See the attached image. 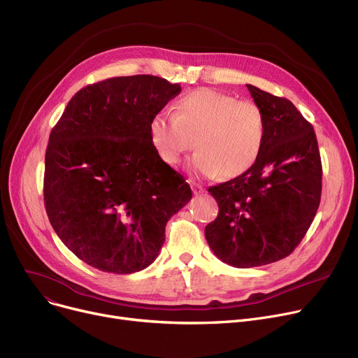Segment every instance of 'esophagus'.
<instances>
[{
	"instance_id": "esophagus-1",
	"label": "esophagus",
	"mask_w": 358,
	"mask_h": 358,
	"mask_svg": "<svg viewBox=\"0 0 358 358\" xmlns=\"http://www.w3.org/2000/svg\"><path fill=\"white\" fill-rule=\"evenodd\" d=\"M189 182L192 184V190H193V193H194L196 196H199V194H201V193L204 192V189H203V187H201L200 184H196V182L192 181V180H190Z\"/></svg>"
}]
</instances>
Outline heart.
<instances>
[{
	"mask_svg": "<svg viewBox=\"0 0 358 358\" xmlns=\"http://www.w3.org/2000/svg\"><path fill=\"white\" fill-rule=\"evenodd\" d=\"M176 115L159 111L149 136L159 158L177 165L196 145L192 166L203 176L235 178L255 165L266 142V119L252 101L215 88H199L176 103Z\"/></svg>",
	"mask_w": 358,
	"mask_h": 358,
	"instance_id": "obj_1",
	"label": "heart"
}]
</instances>
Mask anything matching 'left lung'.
<instances>
[{"instance_id":"1","label":"left lung","mask_w":358,"mask_h":358,"mask_svg":"<svg viewBox=\"0 0 358 358\" xmlns=\"http://www.w3.org/2000/svg\"><path fill=\"white\" fill-rule=\"evenodd\" d=\"M247 87L264 113L266 142L250 171L210 187L219 215L204 229L215 255L236 268L290 255L306 235L322 192L312 124L290 100Z\"/></svg>"}]
</instances>
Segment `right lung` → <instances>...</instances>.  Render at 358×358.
<instances>
[{
  "instance_id": "add662e5",
  "label": "right lung",
  "mask_w": 358,
  "mask_h": 358,
  "mask_svg": "<svg viewBox=\"0 0 358 358\" xmlns=\"http://www.w3.org/2000/svg\"><path fill=\"white\" fill-rule=\"evenodd\" d=\"M180 84L154 75L91 84L69 100L45 155V208L53 231L100 271L146 268L165 241V224L192 189L165 164L149 122L178 96Z\"/></svg>"
}]
</instances>
